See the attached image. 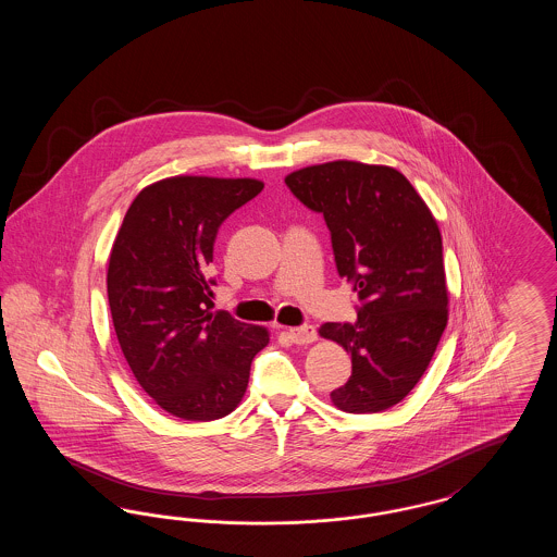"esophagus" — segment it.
Instances as JSON below:
<instances>
[{
  "label": "esophagus",
  "mask_w": 557,
  "mask_h": 557,
  "mask_svg": "<svg viewBox=\"0 0 557 557\" xmlns=\"http://www.w3.org/2000/svg\"><path fill=\"white\" fill-rule=\"evenodd\" d=\"M290 338L296 345H311L318 341V330L313 325L290 327Z\"/></svg>",
  "instance_id": "obj_1"
}]
</instances>
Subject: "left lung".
<instances>
[{
  "label": "left lung",
  "mask_w": 557,
  "mask_h": 557,
  "mask_svg": "<svg viewBox=\"0 0 557 557\" xmlns=\"http://www.w3.org/2000/svg\"><path fill=\"white\" fill-rule=\"evenodd\" d=\"M286 186L323 214L338 275L361 300L355 323L319 327L352 361L332 403L346 413L384 411L413 391L447 327L436 219L393 166L334 160L294 171Z\"/></svg>",
  "instance_id": "1"
}]
</instances>
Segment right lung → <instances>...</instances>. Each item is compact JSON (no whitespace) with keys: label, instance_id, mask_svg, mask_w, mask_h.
Masks as SVG:
<instances>
[{"label":"right lung","instance_id":"1","mask_svg":"<svg viewBox=\"0 0 557 557\" xmlns=\"http://www.w3.org/2000/svg\"><path fill=\"white\" fill-rule=\"evenodd\" d=\"M257 180L169 177L133 200L108 261V302L139 386L189 422L232 413L265 327L212 313V246L221 223L261 194Z\"/></svg>","mask_w":557,"mask_h":557}]
</instances>
